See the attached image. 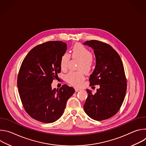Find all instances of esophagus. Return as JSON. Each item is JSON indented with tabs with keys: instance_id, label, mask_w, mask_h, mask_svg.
<instances>
[{
	"instance_id": "obj_1",
	"label": "esophagus",
	"mask_w": 146,
	"mask_h": 146,
	"mask_svg": "<svg viewBox=\"0 0 146 146\" xmlns=\"http://www.w3.org/2000/svg\"><path fill=\"white\" fill-rule=\"evenodd\" d=\"M74 90H75V91H76V92H78V91H80L81 90V89L78 88H76V87L74 88Z\"/></svg>"
}]
</instances>
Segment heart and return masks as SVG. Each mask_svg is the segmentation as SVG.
Segmentation results:
<instances>
[{
	"label": "heart",
	"mask_w": 146,
	"mask_h": 146,
	"mask_svg": "<svg viewBox=\"0 0 146 146\" xmlns=\"http://www.w3.org/2000/svg\"><path fill=\"white\" fill-rule=\"evenodd\" d=\"M72 57L73 59L80 60L78 69L83 70L89 73L94 66V60L91 51L86 46L81 44H76L72 48ZM70 55L67 52L62 55L60 58L59 65L60 69L65 71L68 67ZM66 80L70 84L74 86H80L85 80L84 73L82 70L70 72L66 76Z\"/></svg>",
	"instance_id": "obj_1"
}]
</instances>
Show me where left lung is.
<instances>
[{
  "instance_id": "left-lung-1",
  "label": "left lung",
  "mask_w": 146,
  "mask_h": 146,
  "mask_svg": "<svg viewBox=\"0 0 146 146\" xmlns=\"http://www.w3.org/2000/svg\"><path fill=\"white\" fill-rule=\"evenodd\" d=\"M96 57V66L90 75V86L99 85L94 95L87 90L84 105L86 114L96 121L108 119L119 110L127 91V79L121 59L109 44L98 40L87 41Z\"/></svg>"
}]
</instances>
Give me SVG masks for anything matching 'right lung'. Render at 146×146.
I'll return each instance as SVG.
<instances>
[{"label":"right lung","instance_id":"right-lung-1","mask_svg":"<svg viewBox=\"0 0 146 146\" xmlns=\"http://www.w3.org/2000/svg\"><path fill=\"white\" fill-rule=\"evenodd\" d=\"M66 49V44L61 41L39 44L29 52L20 67L17 86L21 100L27 113L40 122L58 119L75 91L65 84L57 90L51 88L60 72V58Z\"/></svg>","mask_w":146,"mask_h":146}]
</instances>
